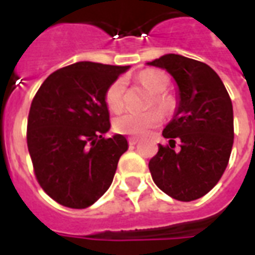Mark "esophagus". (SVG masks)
Here are the masks:
<instances>
[{"mask_svg":"<svg viewBox=\"0 0 255 255\" xmlns=\"http://www.w3.org/2000/svg\"><path fill=\"white\" fill-rule=\"evenodd\" d=\"M137 141H139V140L136 139V137H128V144H129V145H135V144H137Z\"/></svg>","mask_w":255,"mask_h":255,"instance_id":"1","label":"esophagus"}]
</instances>
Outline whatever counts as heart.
<instances>
[{
    "instance_id": "b5f03b06",
    "label": "heart",
    "mask_w": 255,
    "mask_h": 255,
    "mask_svg": "<svg viewBox=\"0 0 255 255\" xmlns=\"http://www.w3.org/2000/svg\"><path fill=\"white\" fill-rule=\"evenodd\" d=\"M139 82L152 94L148 106L149 107L155 106L163 112H167L172 106L170 98L163 92L165 91L169 83L167 75L160 71H144L139 75ZM126 90L127 86L123 78H118L108 86L104 99L110 110L118 111L123 107ZM161 122H163V115L157 110H149L144 112L124 111L114 119L112 127L116 132L123 135L144 136L152 128L159 127Z\"/></svg>"
}]
</instances>
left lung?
Listing matches in <instances>:
<instances>
[{
  "label": "left lung",
  "instance_id": "1",
  "mask_svg": "<svg viewBox=\"0 0 255 255\" xmlns=\"http://www.w3.org/2000/svg\"><path fill=\"white\" fill-rule=\"evenodd\" d=\"M148 65L167 70L180 94L177 112L163 131L169 143L159 144L149 172L164 193L193 201L213 189L228 167L234 141L232 100L217 73L204 62L167 54Z\"/></svg>",
  "mask_w": 255,
  "mask_h": 255
}]
</instances>
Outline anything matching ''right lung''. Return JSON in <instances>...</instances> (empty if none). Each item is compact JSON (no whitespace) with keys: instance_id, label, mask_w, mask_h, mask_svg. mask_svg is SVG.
<instances>
[{"instance_id":"1","label":"right lung","mask_w":255,"mask_h":255,"mask_svg":"<svg viewBox=\"0 0 255 255\" xmlns=\"http://www.w3.org/2000/svg\"><path fill=\"white\" fill-rule=\"evenodd\" d=\"M128 66L78 62L54 71L34 96L27 149L38 184L54 201L85 209L111 185L127 139L110 129L106 91Z\"/></svg>"}]
</instances>
